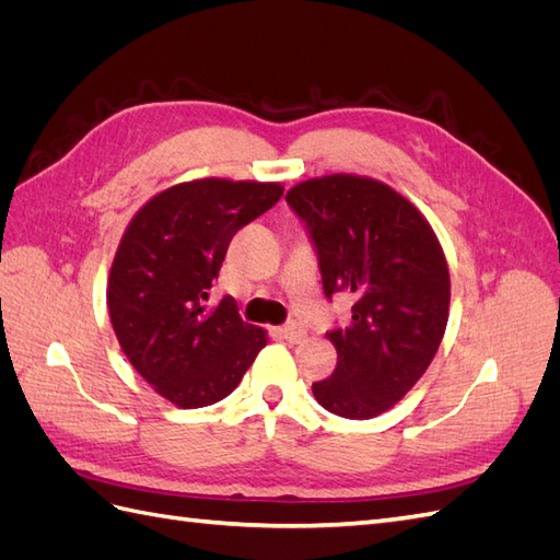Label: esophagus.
Masks as SVG:
<instances>
[{"instance_id": "1", "label": "esophagus", "mask_w": 560, "mask_h": 560, "mask_svg": "<svg viewBox=\"0 0 560 560\" xmlns=\"http://www.w3.org/2000/svg\"><path fill=\"white\" fill-rule=\"evenodd\" d=\"M278 334L284 338V341H290V343H299V341H303V338H306V329H303L301 325H296V322H290V325L280 327Z\"/></svg>"}]
</instances>
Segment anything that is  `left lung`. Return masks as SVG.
Listing matches in <instances>:
<instances>
[{"mask_svg":"<svg viewBox=\"0 0 560 560\" xmlns=\"http://www.w3.org/2000/svg\"><path fill=\"white\" fill-rule=\"evenodd\" d=\"M284 198L311 233L325 294L354 296L352 319L327 334L334 374L313 383V395L341 418H376L418 383L442 343L444 249L413 202L378 179L313 177Z\"/></svg>","mask_w":560,"mask_h":560,"instance_id":"left-lung-1","label":"left lung"}]
</instances>
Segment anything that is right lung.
I'll return each mask as SVG.
<instances>
[{
    "label": "right lung",
    "instance_id": "obj_1",
    "mask_svg": "<svg viewBox=\"0 0 560 560\" xmlns=\"http://www.w3.org/2000/svg\"><path fill=\"white\" fill-rule=\"evenodd\" d=\"M278 182L206 177L171 186L130 219L114 254L107 308L135 371L179 409L229 397L266 346L235 299L206 308L229 243L276 206Z\"/></svg>",
    "mask_w": 560,
    "mask_h": 560
}]
</instances>
